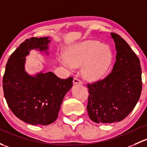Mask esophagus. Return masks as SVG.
Masks as SVG:
<instances>
[{"instance_id": "obj_1", "label": "esophagus", "mask_w": 147, "mask_h": 147, "mask_svg": "<svg viewBox=\"0 0 147 147\" xmlns=\"http://www.w3.org/2000/svg\"><path fill=\"white\" fill-rule=\"evenodd\" d=\"M82 81L80 80H79L78 78H74L73 80V84H82Z\"/></svg>"}]
</instances>
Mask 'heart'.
<instances>
[{"label": "heart", "instance_id": "b5f03b06", "mask_svg": "<svg viewBox=\"0 0 147 147\" xmlns=\"http://www.w3.org/2000/svg\"><path fill=\"white\" fill-rule=\"evenodd\" d=\"M110 47L100 41L86 40L67 48L66 56L59 55L58 61L69 72L82 65V74L86 80L96 81L107 72L113 61Z\"/></svg>", "mask_w": 147, "mask_h": 147}]
</instances>
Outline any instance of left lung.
<instances>
[{
    "instance_id": "obj_1",
    "label": "left lung",
    "mask_w": 147,
    "mask_h": 147,
    "mask_svg": "<svg viewBox=\"0 0 147 147\" xmlns=\"http://www.w3.org/2000/svg\"><path fill=\"white\" fill-rule=\"evenodd\" d=\"M116 50L112 72L103 80L88 84V114L96 123L120 122L127 116L140 99L142 92L140 61L127 43L111 33Z\"/></svg>"
}]
</instances>
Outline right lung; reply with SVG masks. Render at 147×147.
I'll list each match as a JSON object with an SVG mask.
<instances>
[{
    "instance_id": "add662e5",
    "label": "right lung",
    "mask_w": 147,
    "mask_h": 147,
    "mask_svg": "<svg viewBox=\"0 0 147 147\" xmlns=\"http://www.w3.org/2000/svg\"><path fill=\"white\" fill-rule=\"evenodd\" d=\"M49 37H32L20 45L7 61L3 88L7 106L20 120L47 125L58 118L61 103L72 88V78L60 79L52 72L31 75L25 70L26 56L31 50L49 55Z\"/></svg>"
}]
</instances>
